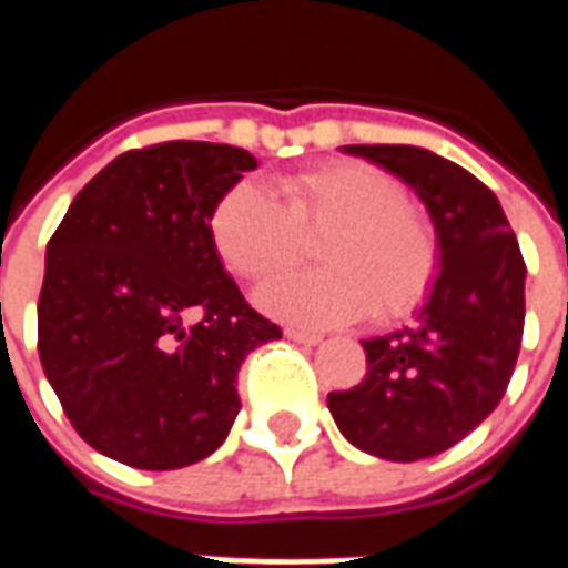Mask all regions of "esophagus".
<instances>
[{"mask_svg":"<svg viewBox=\"0 0 568 568\" xmlns=\"http://www.w3.org/2000/svg\"><path fill=\"white\" fill-rule=\"evenodd\" d=\"M285 337H288V341H295V344H304V346H316L322 341L320 334L301 332V328H285Z\"/></svg>","mask_w":568,"mask_h":568,"instance_id":"esophagus-1","label":"esophagus"}]
</instances>
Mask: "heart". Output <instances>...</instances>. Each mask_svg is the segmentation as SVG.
I'll return each mask as SVG.
<instances>
[{
	"instance_id": "heart-1",
	"label": "heart",
	"mask_w": 568,
	"mask_h": 568,
	"mask_svg": "<svg viewBox=\"0 0 568 568\" xmlns=\"http://www.w3.org/2000/svg\"><path fill=\"white\" fill-rule=\"evenodd\" d=\"M212 246L240 280H267L320 240L322 271L273 280L258 292L271 316L313 328L410 316L435 288L440 243L405 185L374 163L334 161L288 175L280 200L258 182L224 191L210 219Z\"/></svg>"
}]
</instances>
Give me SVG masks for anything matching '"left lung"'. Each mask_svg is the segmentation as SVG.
I'll use <instances>...</instances> for the list:
<instances>
[{"instance_id":"1","label":"left lung","mask_w":568,"mask_h":568,"mask_svg":"<svg viewBox=\"0 0 568 568\" xmlns=\"http://www.w3.org/2000/svg\"><path fill=\"white\" fill-rule=\"evenodd\" d=\"M426 203L440 271L410 328L362 341L365 381L328 395L358 450L417 463L450 450L496 410L524 337L526 264L499 200L459 163L417 145H344Z\"/></svg>"}]
</instances>
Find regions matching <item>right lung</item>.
<instances>
[{
	"label": "right lung",
	"mask_w": 568,
	"mask_h": 568,
	"mask_svg": "<svg viewBox=\"0 0 568 568\" xmlns=\"http://www.w3.org/2000/svg\"><path fill=\"white\" fill-rule=\"evenodd\" d=\"M255 166L222 142L124 151L48 240L39 358L69 423L109 459L149 471L206 459L240 414V365L283 337L210 236L219 197Z\"/></svg>",
	"instance_id": "right-lung-1"
}]
</instances>
